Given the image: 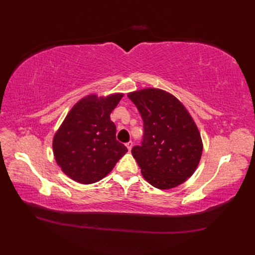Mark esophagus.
I'll return each mask as SVG.
<instances>
[{
  "instance_id": "esophagus-1",
  "label": "esophagus",
  "mask_w": 255,
  "mask_h": 255,
  "mask_svg": "<svg viewBox=\"0 0 255 255\" xmlns=\"http://www.w3.org/2000/svg\"><path fill=\"white\" fill-rule=\"evenodd\" d=\"M126 145H127L128 150V151H130V150H132V148H133V141H128Z\"/></svg>"
}]
</instances>
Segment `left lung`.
<instances>
[{
  "label": "left lung",
  "mask_w": 255,
  "mask_h": 255,
  "mask_svg": "<svg viewBox=\"0 0 255 255\" xmlns=\"http://www.w3.org/2000/svg\"><path fill=\"white\" fill-rule=\"evenodd\" d=\"M143 121L141 145L132 154L152 186L170 189L190 177L201 159L203 143L188 111L173 95L157 88L129 92Z\"/></svg>",
  "instance_id": "left-lung-1"
}]
</instances>
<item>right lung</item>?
Listing matches in <instances>:
<instances>
[{
    "mask_svg": "<svg viewBox=\"0 0 255 255\" xmlns=\"http://www.w3.org/2000/svg\"><path fill=\"white\" fill-rule=\"evenodd\" d=\"M122 97L123 94L89 95L81 99L54 135L56 163L73 181L99 182L128 152L116 139V126L110 117Z\"/></svg>",
    "mask_w": 255,
    "mask_h": 255,
    "instance_id": "obj_1",
    "label": "right lung"
}]
</instances>
